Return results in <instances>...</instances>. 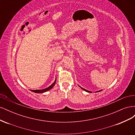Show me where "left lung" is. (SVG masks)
<instances>
[{
  "label": "left lung",
  "instance_id": "1",
  "mask_svg": "<svg viewBox=\"0 0 135 135\" xmlns=\"http://www.w3.org/2000/svg\"><path fill=\"white\" fill-rule=\"evenodd\" d=\"M81 89H83V90L84 91H86V92H89V93H92V92H91V91H88V90H86V89H84V88H83L82 87H81L80 86H79ZM102 90H100V91H96V92H100V91H101Z\"/></svg>",
  "mask_w": 135,
  "mask_h": 135
}]
</instances>
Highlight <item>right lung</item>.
Instances as JSON below:
<instances>
[{
	"label": "right lung",
	"mask_w": 135,
	"mask_h": 135,
	"mask_svg": "<svg viewBox=\"0 0 135 135\" xmlns=\"http://www.w3.org/2000/svg\"><path fill=\"white\" fill-rule=\"evenodd\" d=\"M56 79L55 80V81L54 83H53L50 86H49L48 87L45 88V89H36V90H31V91L33 92L34 93H44V92H46L49 90H50L53 87H54V85L56 83Z\"/></svg>",
	"instance_id": "1"
}]
</instances>
